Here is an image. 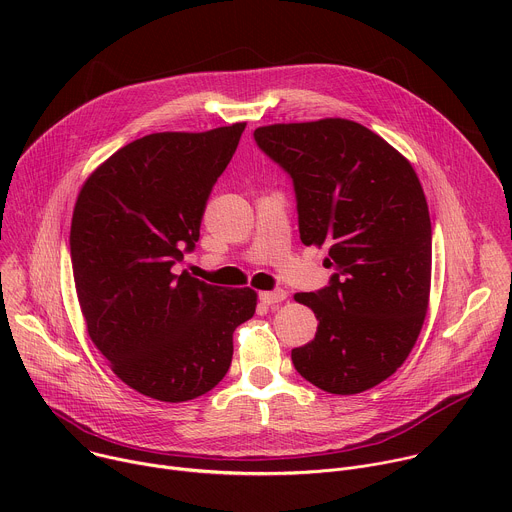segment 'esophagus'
I'll return each instance as SVG.
<instances>
[{
	"instance_id": "34e87169",
	"label": "esophagus",
	"mask_w": 512,
	"mask_h": 512,
	"mask_svg": "<svg viewBox=\"0 0 512 512\" xmlns=\"http://www.w3.org/2000/svg\"><path fill=\"white\" fill-rule=\"evenodd\" d=\"M287 298V291L285 289H273V291H261L259 294V300L265 304V306H273V304H279Z\"/></svg>"
}]
</instances>
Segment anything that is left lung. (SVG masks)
Here are the masks:
<instances>
[{
    "label": "left lung",
    "mask_w": 512,
    "mask_h": 512,
    "mask_svg": "<svg viewBox=\"0 0 512 512\" xmlns=\"http://www.w3.org/2000/svg\"><path fill=\"white\" fill-rule=\"evenodd\" d=\"M255 141L294 182L300 239L328 245L334 273L296 294L318 332L291 350L296 371L318 389L354 395L389 379L409 356L429 302L431 221L411 164L348 119L277 123Z\"/></svg>",
    "instance_id": "1"
}]
</instances>
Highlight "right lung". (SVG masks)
<instances>
[{"instance_id":"add662e5","label":"right lung","mask_w":512,"mask_h":512,"mask_svg":"<svg viewBox=\"0 0 512 512\" xmlns=\"http://www.w3.org/2000/svg\"><path fill=\"white\" fill-rule=\"evenodd\" d=\"M245 123L135 139L83 184L70 259L87 332L137 393L180 403L223 381L233 332L255 314L249 287L225 289L172 267L196 247L206 200Z\"/></svg>"}]
</instances>
